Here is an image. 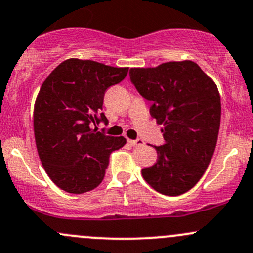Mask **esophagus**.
I'll list each match as a JSON object with an SVG mask.
<instances>
[{
  "mask_svg": "<svg viewBox=\"0 0 253 253\" xmlns=\"http://www.w3.org/2000/svg\"><path fill=\"white\" fill-rule=\"evenodd\" d=\"M128 143L133 147H139V145H144V141L143 139H136V141H132V139H128Z\"/></svg>",
  "mask_w": 253,
  "mask_h": 253,
  "instance_id": "1",
  "label": "esophagus"
}]
</instances>
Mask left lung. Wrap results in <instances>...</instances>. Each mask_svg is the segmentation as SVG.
<instances>
[{
	"label": "left lung",
	"mask_w": 253,
	"mask_h": 253,
	"mask_svg": "<svg viewBox=\"0 0 253 253\" xmlns=\"http://www.w3.org/2000/svg\"><path fill=\"white\" fill-rule=\"evenodd\" d=\"M129 77L152 101V117L164 125L165 142L155 147L157 163L142 169L143 178L163 195H182L201 180L215 149L221 115L216 84L188 60L131 68Z\"/></svg>",
	"instance_id": "left-lung-1"
}]
</instances>
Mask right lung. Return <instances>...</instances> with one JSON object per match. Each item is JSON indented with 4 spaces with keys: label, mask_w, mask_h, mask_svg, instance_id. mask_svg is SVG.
Segmentation results:
<instances>
[{
    "label": "right lung",
    "mask_w": 253,
    "mask_h": 253,
    "mask_svg": "<svg viewBox=\"0 0 253 253\" xmlns=\"http://www.w3.org/2000/svg\"><path fill=\"white\" fill-rule=\"evenodd\" d=\"M128 67L68 58L42 84L34 105L38 154L53 183L68 193L88 192L105 176L111 152L124 137L105 136L91 124H108L103 110L106 89L127 76Z\"/></svg>",
    "instance_id": "1"
}]
</instances>
